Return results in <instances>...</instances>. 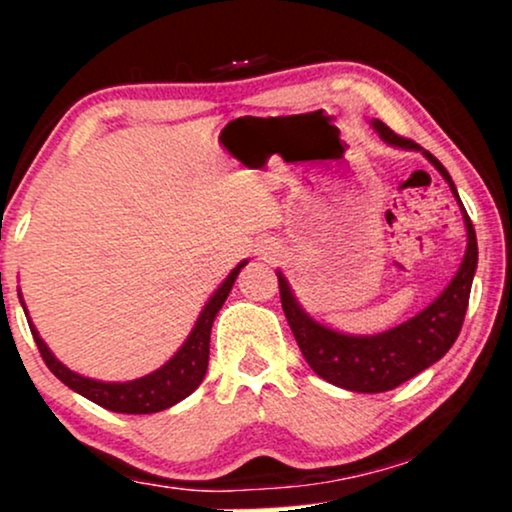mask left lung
Returning a JSON list of instances; mask_svg holds the SVG:
<instances>
[{
	"label": "left lung",
	"mask_w": 512,
	"mask_h": 512,
	"mask_svg": "<svg viewBox=\"0 0 512 512\" xmlns=\"http://www.w3.org/2000/svg\"><path fill=\"white\" fill-rule=\"evenodd\" d=\"M373 128L391 146L422 151L426 160L443 174V179L450 184L454 198L459 202L461 214H464L468 244L464 261H461L452 282L447 284V289L426 310L419 312L417 317L377 335H345L314 321L298 305L289 282L277 270L282 310L305 361L326 382L349 391H359V394H382V391L396 389L398 384L408 382L410 377L419 375L438 359H443L447 349L457 340L461 324H464L473 275L475 268H478L475 228L471 219H468L464 205H461L457 186H454L443 163L433 153L424 151L422 146L412 142V139L396 135L394 130L387 128L382 121H377V118L373 121Z\"/></svg>",
	"instance_id": "8db88e82"
}]
</instances>
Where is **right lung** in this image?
I'll list each match as a JSON object with an SVG mask.
<instances>
[{
  "label": "right lung",
  "instance_id": "right-lung-1",
  "mask_svg": "<svg viewBox=\"0 0 512 512\" xmlns=\"http://www.w3.org/2000/svg\"><path fill=\"white\" fill-rule=\"evenodd\" d=\"M244 265H247V261L237 265V268L226 277V282L214 291V296L209 298L205 310L200 312L191 335H188L179 352L174 354L165 366L153 370L151 375H144L132 382H100L90 380V377H83L79 373H72V370L62 366V363L55 359L51 349L46 347V342L39 338L37 328H34L30 319H27V324H30L34 342H37L39 354L41 359L46 361L48 370H51L60 382H65L69 389H74L76 394L86 396L88 401L102 405V408H107L111 412H123V415H151V412L167 410L172 408L174 403L184 401V398L191 396L193 391L200 387V382L205 380L212 324L216 314L221 310V305L226 303L228 293L233 289L235 279L240 275ZM20 303H23V296H20Z\"/></svg>",
  "mask_w": 512,
  "mask_h": 512
}]
</instances>
